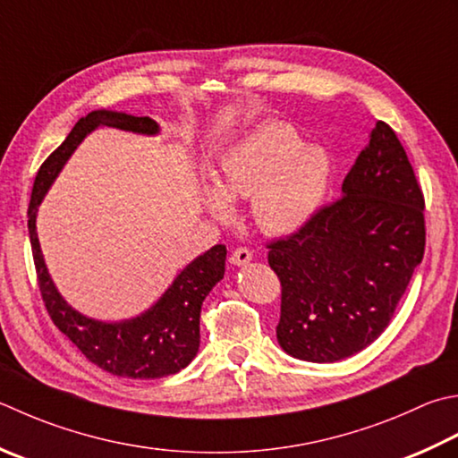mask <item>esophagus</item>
I'll list each match as a JSON object with an SVG mask.
<instances>
[{
    "mask_svg": "<svg viewBox=\"0 0 458 458\" xmlns=\"http://www.w3.org/2000/svg\"><path fill=\"white\" fill-rule=\"evenodd\" d=\"M250 259H252V252H250L248 248H236L234 252H232V256H230V262L234 264V266H246Z\"/></svg>",
    "mask_w": 458,
    "mask_h": 458,
    "instance_id": "esophagus-1",
    "label": "esophagus"
}]
</instances>
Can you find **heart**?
<instances>
[{
  "label": "heart",
  "instance_id": "obj_1",
  "mask_svg": "<svg viewBox=\"0 0 458 458\" xmlns=\"http://www.w3.org/2000/svg\"><path fill=\"white\" fill-rule=\"evenodd\" d=\"M326 148L301 145L285 123H264L220 160L218 186L202 188V204L216 220L232 216V202L252 199V218L266 234L295 232L318 210L327 191Z\"/></svg>",
  "mask_w": 458,
  "mask_h": 458
}]
</instances>
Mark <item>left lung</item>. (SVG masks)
<instances>
[{"instance_id":"8db88e82","label":"left lung","mask_w":458,"mask_h":458,"mask_svg":"<svg viewBox=\"0 0 458 458\" xmlns=\"http://www.w3.org/2000/svg\"><path fill=\"white\" fill-rule=\"evenodd\" d=\"M280 277L277 342L295 360L334 363L377 339L425 254V199L387 123L342 184L292 236L267 244Z\"/></svg>"}]
</instances>
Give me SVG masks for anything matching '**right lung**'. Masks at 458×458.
I'll return each mask as SVG.
<instances>
[{"label": "right lung", "instance_id": "right-lung-1", "mask_svg": "<svg viewBox=\"0 0 458 458\" xmlns=\"http://www.w3.org/2000/svg\"><path fill=\"white\" fill-rule=\"evenodd\" d=\"M97 127H113L139 134H157L158 124L148 116H132L114 111H93L77 124L67 139L51 152L35 176L27 228L38 272L39 292L53 324L65 334L89 361L127 379H160L174 375L191 363L200 345V308L206 295L224 277L226 246L216 244L199 256L176 276L173 285L145 313L106 324L83 316L61 298L45 266L35 232L38 206L61 173L73 150Z\"/></svg>", "mask_w": 458, "mask_h": 458}]
</instances>
